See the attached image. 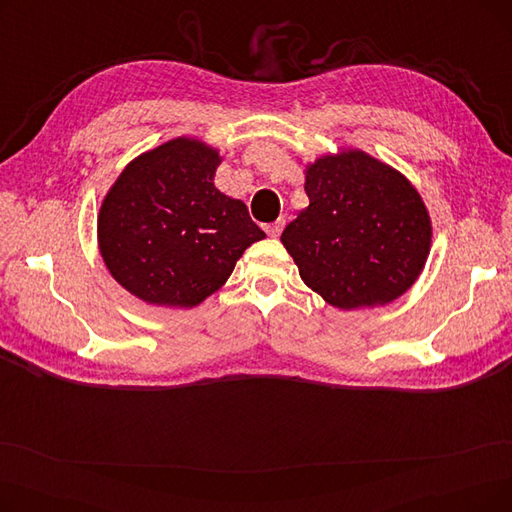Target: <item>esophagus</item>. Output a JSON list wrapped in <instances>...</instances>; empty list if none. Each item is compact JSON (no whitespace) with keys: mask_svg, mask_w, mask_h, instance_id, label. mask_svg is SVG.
Returning <instances> with one entry per match:
<instances>
[{"mask_svg":"<svg viewBox=\"0 0 512 512\" xmlns=\"http://www.w3.org/2000/svg\"><path fill=\"white\" fill-rule=\"evenodd\" d=\"M284 224H286V220L280 218V220H276L274 224H267V226H265V232L276 238V236H280V232L284 230Z\"/></svg>","mask_w":512,"mask_h":512,"instance_id":"obj_1","label":"esophagus"}]
</instances>
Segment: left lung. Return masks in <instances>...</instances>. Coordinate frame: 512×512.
<instances>
[{
  "label": "left lung",
  "mask_w": 512,
  "mask_h": 512,
  "mask_svg": "<svg viewBox=\"0 0 512 512\" xmlns=\"http://www.w3.org/2000/svg\"><path fill=\"white\" fill-rule=\"evenodd\" d=\"M309 207L280 240L303 282L338 309L386 305L419 278L432 224L415 186L363 151L307 168Z\"/></svg>",
  "instance_id": "obj_1"
}]
</instances>
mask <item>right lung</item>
Returning a JSON list of instances; mask_svg holds the SVG:
<instances>
[{"instance_id": "right-lung-1", "label": "right lung", "mask_w": 512, "mask_h": 512, "mask_svg": "<svg viewBox=\"0 0 512 512\" xmlns=\"http://www.w3.org/2000/svg\"><path fill=\"white\" fill-rule=\"evenodd\" d=\"M218 166L215 149L174 139L130 161L110 188L97 220L99 249L134 297L195 307L265 238L247 205L213 186Z\"/></svg>"}]
</instances>
